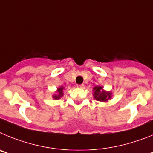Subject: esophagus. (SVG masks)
<instances>
[{"label":"esophagus","mask_w":153,"mask_h":153,"mask_svg":"<svg viewBox=\"0 0 153 153\" xmlns=\"http://www.w3.org/2000/svg\"><path fill=\"white\" fill-rule=\"evenodd\" d=\"M76 86H77L78 88H83V87H84V85H83V84H78Z\"/></svg>","instance_id":"obj_1"}]
</instances>
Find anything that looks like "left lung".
I'll return each mask as SVG.
<instances>
[{"label":"left lung","mask_w":153,"mask_h":153,"mask_svg":"<svg viewBox=\"0 0 153 153\" xmlns=\"http://www.w3.org/2000/svg\"><path fill=\"white\" fill-rule=\"evenodd\" d=\"M102 90V87L101 86H95L94 87V98L96 100H97L98 101H104L108 100V99H109L111 97V93H109V92H105Z\"/></svg>","instance_id":"1"}]
</instances>
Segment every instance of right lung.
Wrapping results in <instances>:
<instances>
[{"instance_id": "right-lung-1", "label": "right lung", "mask_w": 153, "mask_h": 153, "mask_svg": "<svg viewBox=\"0 0 153 153\" xmlns=\"http://www.w3.org/2000/svg\"><path fill=\"white\" fill-rule=\"evenodd\" d=\"M63 87H60V88L58 89V94H57V95L56 94V95L53 96V98H54V99H60L63 94Z\"/></svg>"}]
</instances>
